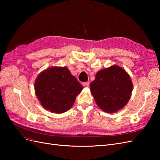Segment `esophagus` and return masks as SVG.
Returning <instances> with one entry per match:
<instances>
[{"mask_svg": "<svg viewBox=\"0 0 160 160\" xmlns=\"http://www.w3.org/2000/svg\"><path fill=\"white\" fill-rule=\"evenodd\" d=\"M83 85L85 87H89V82H85V83H83Z\"/></svg>", "mask_w": 160, "mask_h": 160, "instance_id": "esophagus-1", "label": "esophagus"}]
</instances>
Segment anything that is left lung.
<instances>
[{"label":"left lung","instance_id":"left-lung-1","mask_svg":"<svg viewBox=\"0 0 160 160\" xmlns=\"http://www.w3.org/2000/svg\"><path fill=\"white\" fill-rule=\"evenodd\" d=\"M91 94L99 107L106 113H115L127 105L133 83L122 67L112 65L99 71L90 84Z\"/></svg>","mask_w":160,"mask_h":160}]
</instances>
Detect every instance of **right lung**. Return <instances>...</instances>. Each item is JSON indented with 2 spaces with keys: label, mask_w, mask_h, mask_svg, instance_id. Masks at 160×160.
I'll return each mask as SVG.
<instances>
[{
  "label": "right lung",
  "mask_w": 160,
  "mask_h": 160,
  "mask_svg": "<svg viewBox=\"0 0 160 160\" xmlns=\"http://www.w3.org/2000/svg\"><path fill=\"white\" fill-rule=\"evenodd\" d=\"M82 89L83 86L65 67H49L42 71L35 82V93L41 104L55 113L68 111Z\"/></svg>",
  "instance_id": "add662e5"
}]
</instances>
